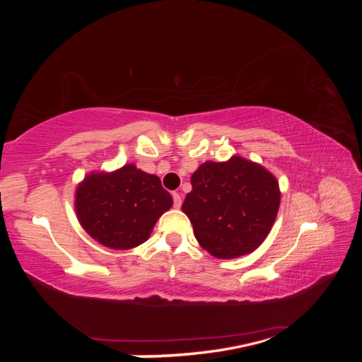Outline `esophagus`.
<instances>
[{
	"label": "esophagus",
	"instance_id": "obj_1",
	"mask_svg": "<svg viewBox=\"0 0 362 362\" xmlns=\"http://www.w3.org/2000/svg\"><path fill=\"white\" fill-rule=\"evenodd\" d=\"M173 198H174V207H177V209H179V207L182 206V196H180V193H173Z\"/></svg>",
	"mask_w": 362,
	"mask_h": 362
}]
</instances>
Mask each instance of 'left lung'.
<instances>
[{"instance_id": "obj_1", "label": "left lung", "mask_w": 362, "mask_h": 362, "mask_svg": "<svg viewBox=\"0 0 362 362\" xmlns=\"http://www.w3.org/2000/svg\"><path fill=\"white\" fill-rule=\"evenodd\" d=\"M192 192L182 211L193 225L199 246L217 259L247 255L267 240L276 220L278 179L243 156L206 161L192 175Z\"/></svg>"}]
</instances>
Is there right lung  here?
<instances>
[{
  "label": "right lung",
  "instance_id": "add662e5",
  "mask_svg": "<svg viewBox=\"0 0 362 362\" xmlns=\"http://www.w3.org/2000/svg\"><path fill=\"white\" fill-rule=\"evenodd\" d=\"M173 207V196L158 175L124 164L112 173H89L78 183L79 225L102 246L129 250L148 240L158 218Z\"/></svg>",
  "mask_w": 362,
  "mask_h": 362
}]
</instances>
